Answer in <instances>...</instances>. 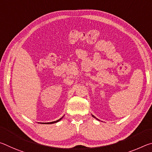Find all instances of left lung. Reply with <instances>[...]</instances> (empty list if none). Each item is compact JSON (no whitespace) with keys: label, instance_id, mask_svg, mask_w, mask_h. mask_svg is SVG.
Masks as SVG:
<instances>
[{"label":"left lung","instance_id":"8db88e82","mask_svg":"<svg viewBox=\"0 0 152 152\" xmlns=\"http://www.w3.org/2000/svg\"><path fill=\"white\" fill-rule=\"evenodd\" d=\"M92 117H93L94 118H95V119H96V117H95L94 116V115H92Z\"/></svg>","mask_w":152,"mask_h":152}]
</instances>
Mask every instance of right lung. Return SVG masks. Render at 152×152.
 I'll list each match as a JSON object with an SVG mask.
<instances>
[{
  "mask_svg": "<svg viewBox=\"0 0 152 152\" xmlns=\"http://www.w3.org/2000/svg\"><path fill=\"white\" fill-rule=\"evenodd\" d=\"M62 117L60 118V119H58V120H57V121H53V122H50V123H47V124H52V123H57V122H58V121H60L61 119H62Z\"/></svg>",
  "mask_w": 152,
  "mask_h": 152,
  "instance_id": "obj_1",
  "label": "right lung"
}]
</instances>
